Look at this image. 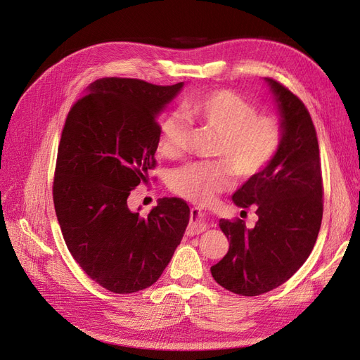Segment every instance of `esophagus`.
Returning <instances> with one entry per match:
<instances>
[{
  "label": "esophagus",
  "mask_w": 360,
  "mask_h": 360,
  "mask_svg": "<svg viewBox=\"0 0 360 360\" xmlns=\"http://www.w3.org/2000/svg\"><path fill=\"white\" fill-rule=\"evenodd\" d=\"M207 228H209V225H207L202 219V213L197 209H192L191 212V222L186 228V234L188 236H197V234H201L202 231H205Z\"/></svg>",
  "instance_id": "1"
}]
</instances>
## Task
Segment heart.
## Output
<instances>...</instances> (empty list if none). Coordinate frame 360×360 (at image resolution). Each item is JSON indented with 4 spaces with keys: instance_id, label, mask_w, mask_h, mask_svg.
Wrapping results in <instances>:
<instances>
[{
    "instance_id": "obj_1",
    "label": "heart",
    "mask_w": 360,
    "mask_h": 360,
    "mask_svg": "<svg viewBox=\"0 0 360 360\" xmlns=\"http://www.w3.org/2000/svg\"><path fill=\"white\" fill-rule=\"evenodd\" d=\"M189 123L216 134L212 156L216 162H193L169 174V189L197 204L210 202L237 177L249 179L276 156L284 138L278 115L258 112L257 106L231 90H213L183 103ZM191 129L179 115L159 124L158 150L168 159L180 158L188 147Z\"/></svg>"
}]
</instances>
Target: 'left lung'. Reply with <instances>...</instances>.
<instances>
[{"mask_svg": "<svg viewBox=\"0 0 360 360\" xmlns=\"http://www.w3.org/2000/svg\"><path fill=\"white\" fill-rule=\"evenodd\" d=\"M284 127L281 148L233 195L243 209L254 207L258 221L221 219L230 249L212 266L225 290L259 296L287 282L307 261L323 219V177L317 132L307 106L285 85L266 78Z\"/></svg>", "mask_w": 360, "mask_h": 360, "instance_id": "1", "label": "left lung"}]
</instances>
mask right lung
Returning a JSON list of instances; mask_svg holds the SVG:
<instances>
[{
  "label": "right lung",
  "mask_w": 360,
  "mask_h": 360,
  "mask_svg": "<svg viewBox=\"0 0 360 360\" xmlns=\"http://www.w3.org/2000/svg\"><path fill=\"white\" fill-rule=\"evenodd\" d=\"M181 86L97 79L64 123L52 186L57 219L76 263L112 292L153 285L188 226L180 198L159 200L147 216L127 205L156 168L158 114Z\"/></svg>",
  "instance_id": "1"
}]
</instances>
